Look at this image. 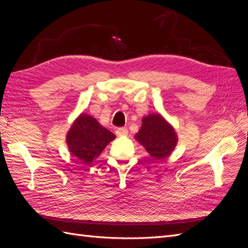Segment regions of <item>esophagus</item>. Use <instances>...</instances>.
<instances>
[{"instance_id": "1", "label": "esophagus", "mask_w": 248, "mask_h": 248, "mask_svg": "<svg viewBox=\"0 0 248 248\" xmlns=\"http://www.w3.org/2000/svg\"><path fill=\"white\" fill-rule=\"evenodd\" d=\"M129 131L127 128H118L117 130H116V134H117L118 136H125L128 135Z\"/></svg>"}]
</instances>
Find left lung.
Segmentation results:
<instances>
[{
  "mask_svg": "<svg viewBox=\"0 0 248 248\" xmlns=\"http://www.w3.org/2000/svg\"><path fill=\"white\" fill-rule=\"evenodd\" d=\"M134 138L155 160L165 159L178 143L175 128L159 113L144 116L141 127Z\"/></svg>",
  "mask_w": 248,
  "mask_h": 248,
  "instance_id": "obj_1",
  "label": "left lung"
}]
</instances>
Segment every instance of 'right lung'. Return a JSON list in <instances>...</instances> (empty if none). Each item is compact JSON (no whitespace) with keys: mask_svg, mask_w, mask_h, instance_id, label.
Masks as SVG:
<instances>
[{"mask_svg":"<svg viewBox=\"0 0 248 248\" xmlns=\"http://www.w3.org/2000/svg\"><path fill=\"white\" fill-rule=\"evenodd\" d=\"M115 139V134L100 124L96 118L82 113L67 132L66 143L72 155L82 163L89 164Z\"/></svg>","mask_w":248,"mask_h":248,"instance_id":"obj_1","label":"right lung"}]
</instances>
